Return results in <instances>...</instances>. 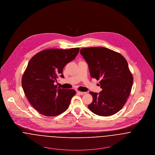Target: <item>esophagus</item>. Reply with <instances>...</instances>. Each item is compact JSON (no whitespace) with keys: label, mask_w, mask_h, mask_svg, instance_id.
I'll return each mask as SVG.
<instances>
[{"label":"esophagus","mask_w":155,"mask_h":155,"mask_svg":"<svg viewBox=\"0 0 155 155\" xmlns=\"http://www.w3.org/2000/svg\"><path fill=\"white\" fill-rule=\"evenodd\" d=\"M77 93L79 94L80 95H84V94H86L85 92H81V91H77Z\"/></svg>","instance_id":"esophagus-1"}]
</instances>
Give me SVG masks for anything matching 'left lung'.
<instances>
[{"instance_id":"left-lung-1","label":"left lung","mask_w":155,"mask_h":155,"mask_svg":"<svg viewBox=\"0 0 155 155\" xmlns=\"http://www.w3.org/2000/svg\"><path fill=\"white\" fill-rule=\"evenodd\" d=\"M92 78L100 81L102 91L90 92L93 100L88 107L93 113L107 117L123 108L130 95L134 78L127 61L120 53L105 47L80 50Z\"/></svg>"}]
</instances>
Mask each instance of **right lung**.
I'll use <instances>...</instances> for the list:
<instances>
[{
	"label": "right lung",
	"instance_id": "obj_1",
	"mask_svg": "<svg viewBox=\"0 0 155 155\" xmlns=\"http://www.w3.org/2000/svg\"><path fill=\"white\" fill-rule=\"evenodd\" d=\"M80 48L47 49L35 55L23 75L21 85L30 104L41 114L54 117L68 108L75 90L61 89L55 85L63 70L79 53Z\"/></svg>",
	"mask_w": 155,
	"mask_h": 155
}]
</instances>
